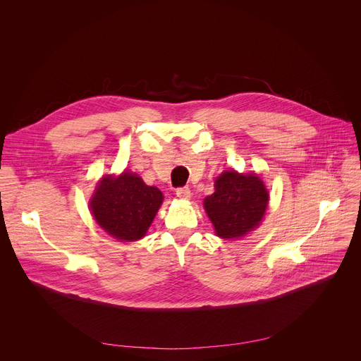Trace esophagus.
Here are the masks:
<instances>
[{"instance_id":"34e87169","label":"esophagus","mask_w":361,"mask_h":361,"mask_svg":"<svg viewBox=\"0 0 361 361\" xmlns=\"http://www.w3.org/2000/svg\"><path fill=\"white\" fill-rule=\"evenodd\" d=\"M176 194L178 198L181 200H190L191 198V191L188 187H181V188H177L176 190Z\"/></svg>"}]
</instances>
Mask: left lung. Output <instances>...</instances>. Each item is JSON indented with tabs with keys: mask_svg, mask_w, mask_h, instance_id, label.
Instances as JSON below:
<instances>
[{
	"mask_svg": "<svg viewBox=\"0 0 361 361\" xmlns=\"http://www.w3.org/2000/svg\"><path fill=\"white\" fill-rule=\"evenodd\" d=\"M214 188L204 198V209L219 237L238 238L259 227L269 204V191L259 176L224 171Z\"/></svg>",
	"mask_w": 361,
	"mask_h": 361,
	"instance_id": "obj_1",
	"label": "left lung"
}]
</instances>
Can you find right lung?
Segmentation results:
<instances>
[{"label":"right lung","instance_id":"obj_1","mask_svg":"<svg viewBox=\"0 0 361 361\" xmlns=\"http://www.w3.org/2000/svg\"><path fill=\"white\" fill-rule=\"evenodd\" d=\"M163 192L147 185L141 177L124 171L118 177L99 180L90 200L97 224L121 241H135L145 235L163 204Z\"/></svg>","mask_w":361,"mask_h":361}]
</instances>
